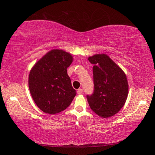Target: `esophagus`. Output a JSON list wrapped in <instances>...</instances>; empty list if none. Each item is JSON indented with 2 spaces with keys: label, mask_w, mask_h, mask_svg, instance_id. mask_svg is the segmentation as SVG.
<instances>
[{
  "label": "esophagus",
  "mask_w": 155,
  "mask_h": 155,
  "mask_svg": "<svg viewBox=\"0 0 155 155\" xmlns=\"http://www.w3.org/2000/svg\"><path fill=\"white\" fill-rule=\"evenodd\" d=\"M77 92H78V94H80H80H81L83 93V89H78Z\"/></svg>",
  "instance_id": "esophagus-1"
}]
</instances>
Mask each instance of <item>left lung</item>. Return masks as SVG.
Segmentation results:
<instances>
[{
    "label": "left lung",
    "mask_w": 155,
    "mask_h": 155,
    "mask_svg": "<svg viewBox=\"0 0 155 155\" xmlns=\"http://www.w3.org/2000/svg\"><path fill=\"white\" fill-rule=\"evenodd\" d=\"M93 68L94 91L87 95L91 109L102 118L118 113L125 104L128 83L124 71L105 54L88 58Z\"/></svg>",
    "instance_id": "8db88e82"
}]
</instances>
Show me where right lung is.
<instances>
[{
    "label": "right lung",
    "instance_id": "right-lung-1",
    "mask_svg": "<svg viewBox=\"0 0 155 155\" xmlns=\"http://www.w3.org/2000/svg\"><path fill=\"white\" fill-rule=\"evenodd\" d=\"M73 61L70 53L53 49L43 56L31 68L29 88L33 99L43 112L55 114L70 106L76 95L67 68Z\"/></svg>",
    "mask_w": 155,
    "mask_h": 155
}]
</instances>
